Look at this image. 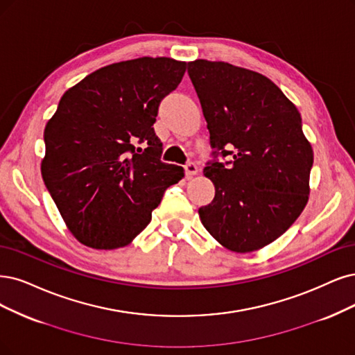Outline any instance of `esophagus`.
Wrapping results in <instances>:
<instances>
[{
	"label": "esophagus",
	"instance_id": "34e87169",
	"mask_svg": "<svg viewBox=\"0 0 355 355\" xmlns=\"http://www.w3.org/2000/svg\"><path fill=\"white\" fill-rule=\"evenodd\" d=\"M184 169H186V175H187V177H193V175H196V174L199 173V168H198V165H196L194 162L186 164V165H184Z\"/></svg>",
	"mask_w": 355,
	"mask_h": 355
}]
</instances>
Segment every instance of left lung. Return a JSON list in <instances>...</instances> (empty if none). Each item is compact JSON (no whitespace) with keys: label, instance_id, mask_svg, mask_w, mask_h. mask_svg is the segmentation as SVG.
I'll return each mask as SVG.
<instances>
[{"label":"left lung","instance_id":"obj_1","mask_svg":"<svg viewBox=\"0 0 355 355\" xmlns=\"http://www.w3.org/2000/svg\"><path fill=\"white\" fill-rule=\"evenodd\" d=\"M187 71L214 149L203 173L215 198L199 209L200 220L228 250H259L281 237L309 200L313 149L301 115L260 73L207 60L189 62ZM218 155L232 159L219 163Z\"/></svg>","mask_w":355,"mask_h":355}]
</instances>
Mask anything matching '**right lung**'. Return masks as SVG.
<instances>
[{
  "mask_svg": "<svg viewBox=\"0 0 355 355\" xmlns=\"http://www.w3.org/2000/svg\"><path fill=\"white\" fill-rule=\"evenodd\" d=\"M186 65L166 57L115 62L62 95L44 131L41 171L82 244L99 250L127 245L148 227L165 190L184 177L182 166L161 161L153 124Z\"/></svg>",
  "mask_w": 355,
  "mask_h": 355,
  "instance_id": "obj_1",
  "label": "right lung"
}]
</instances>
